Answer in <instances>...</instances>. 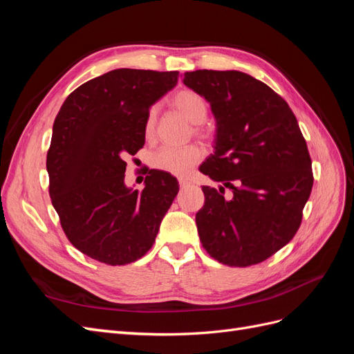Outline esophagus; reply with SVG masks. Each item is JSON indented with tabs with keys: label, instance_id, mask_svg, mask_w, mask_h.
Instances as JSON below:
<instances>
[{
	"label": "esophagus",
	"instance_id": "esophagus-1",
	"mask_svg": "<svg viewBox=\"0 0 354 354\" xmlns=\"http://www.w3.org/2000/svg\"><path fill=\"white\" fill-rule=\"evenodd\" d=\"M178 185H180V187H186V186L190 185V181L186 180V178H180L178 180Z\"/></svg>",
	"mask_w": 354,
	"mask_h": 354
}]
</instances>
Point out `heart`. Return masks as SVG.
I'll use <instances>...</instances> for the list:
<instances>
[{
  "instance_id": "obj_1",
  "label": "heart",
  "mask_w": 354,
  "mask_h": 354,
  "mask_svg": "<svg viewBox=\"0 0 354 354\" xmlns=\"http://www.w3.org/2000/svg\"><path fill=\"white\" fill-rule=\"evenodd\" d=\"M174 108L183 115L186 120L192 124L199 125L207 120L208 104L203 100L201 94L194 90H180L177 91L173 99H171ZM158 109L152 108L146 115L145 121V134L147 138H152L155 134ZM199 131V130H196ZM202 158V151L196 146L186 147H169L164 146L156 151L152 156V165L164 173L183 177L190 173Z\"/></svg>"
}]
</instances>
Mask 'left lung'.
<instances>
[{"label": "left lung", "mask_w": 354, "mask_h": 354, "mask_svg": "<svg viewBox=\"0 0 354 354\" xmlns=\"http://www.w3.org/2000/svg\"><path fill=\"white\" fill-rule=\"evenodd\" d=\"M183 84L209 103L216 120L214 153L201 173L223 186H202V246L227 266L261 263L294 238L313 186L297 118L269 85L239 71L186 72Z\"/></svg>", "instance_id": "obj_1"}]
</instances>
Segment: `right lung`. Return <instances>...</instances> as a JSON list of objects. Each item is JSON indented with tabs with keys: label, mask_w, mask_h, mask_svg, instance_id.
I'll return each instance as SVG.
<instances>
[{
	"label": "right lung",
	"mask_w": 354,
	"mask_h": 354,
	"mask_svg": "<svg viewBox=\"0 0 354 354\" xmlns=\"http://www.w3.org/2000/svg\"><path fill=\"white\" fill-rule=\"evenodd\" d=\"M178 72L115 69L72 91L53 124L50 198L68 239L82 254L124 266L152 248L178 181L151 169L142 192L125 185V158L145 145L151 106Z\"/></svg>",
	"instance_id": "add662e5"
}]
</instances>
